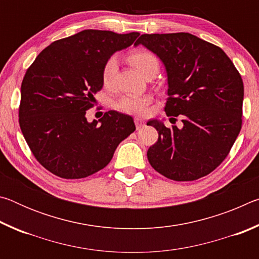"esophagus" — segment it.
Returning a JSON list of instances; mask_svg holds the SVG:
<instances>
[{
  "label": "esophagus",
  "mask_w": 259,
  "mask_h": 259,
  "mask_svg": "<svg viewBox=\"0 0 259 259\" xmlns=\"http://www.w3.org/2000/svg\"><path fill=\"white\" fill-rule=\"evenodd\" d=\"M135 124H136V128L140 129V128H143L144 125H145V122H144L142 117L137 116V117H135Z\"/></svg>",
  "instance_id": "1"
}]
</instances>
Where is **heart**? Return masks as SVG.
Here are the masks:
<instances>
[{
    "label": "heart",
    "instance_id": "1",
    "mask_svg": "<svg viewBox=\"0 0 259 259\" xmlns=\"http://www.w3.org/2000/svg\"><path fill=\"white\" fill-rule=\"evenodd\" d=\"M130 61L134 67L144 76L147 72L152 69L159 71V60L156 57L148 51L139 50L130 55ZM117 69L116 57H111L105 63L102 71V80L105 85H109L113 82ZM151 103V98L147 96H136L128 95L122 97L117 103V108L121 111L133 114H144L146 112L148 104Z\"/></svg>",
    "mask_w": 259,
    "mask_h": 259
}]
</instances>
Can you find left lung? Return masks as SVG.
I'll return each instance as SVG.
<instances>
[{"label": "left lung", "instance_id": "obj_1", "mask_svg": "<svg viewBox=\"0 0 259 259\" xmlns=\"http://www.w3.org/2000/svg\"><path fill=\"white\" fill-rule=\"evenodd\" d=\"M164 65L168 116L184 123L166 128L150 120L159 139L147 151L157 172L177 182L195 181L213 171L229 154L242 124L243 82L221 48L190 33L144 34L135 43ZM174 119V117H172Z\"/></svg>", "mask_w": 259, "mask_h": 259}]
</instances>
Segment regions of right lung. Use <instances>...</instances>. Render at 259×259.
I'll use <instances>...</instances> for the list:
<instances>
[{
    "mask_svg": "<svg viewBox=\"0 0 259 259\" xmlns=\"http://www.w3.org/2000/svg\"><path fill=\"white\" fill-rule=\"evenodd\" d=\"M138 36L137 32L84 29L52 42L26 72L20 89L21 133L35 159L56 176L78 179L99 171L136 130L126 114L109 111L88 122L85 113L104 85L105 63Z\"/></svg>",
    "mask_w": 259,
    "mask_h": 259,
    "instance_id": "obj_1",
    "label": "right lung"
}]
</instances>
